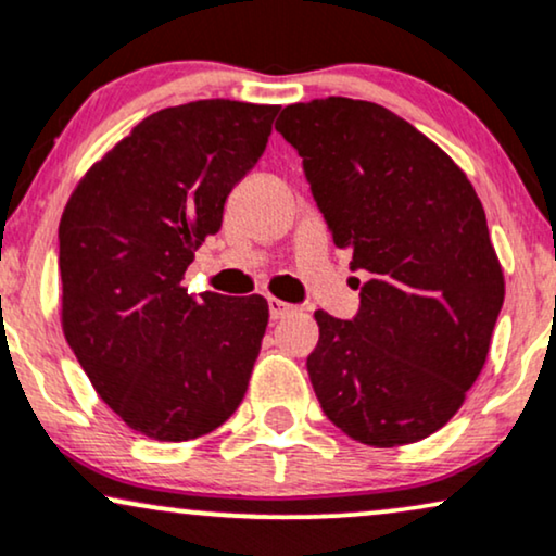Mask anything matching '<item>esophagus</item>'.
Wrapping results in <instances>:
<instances>
[{"label":"esophagus","instance_id":"1","mask_svg":"<svg viewBox=\"0 0 556 556\" xmlns=\"http://www.w3.org/2000/svg\"><path fill=\"white\" fill-rule=\"evenodd\" d=\"M268 308H270V319L273 321H278V319H286L288 314H293V306L291 304H286V301H280V299H268Z\"/></svg>","mask_w":556,"mask_h":556}]
</instances>
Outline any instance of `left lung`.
Instances as JSON below:
<instances>
[{"label": "left lung", "mask_w": 556, "mask_h": 556, "mask_svg": "<svg viewBox=\"0 0 556 556\" xmlns=\"http://www.w3.org/2000/svg\"><path fill=\"white\" fill-rule=\"evenodd\" d=\"M337 248L365 270L352 321L316 312L306 359L327 419L367 446L444 427L485 365L506 283L459 165L386 106L348 97L280 112Z\"/></svg>", "instance_id": "obj_1"}]
</instances>
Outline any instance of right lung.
Here are the masks:
<instances>
[{
	"label": "right lung",
	"instance_id": "add662e5",
	"mask_svg": "<svg viewBox=\"0 0 556 556\" xmlns=\"http://www.w3.org/2000/svg\"><path fill=\"white\" fill-rule=\"evenodd\" d=\"M280 106L201 99L150 114L86 170L63 208L61 324L93 391L157 442L222 427L268 327L263 295L181 286Z\"/></svg>",
	"mask_w": 556,
	"mask_h": 556
}]
</instances>
